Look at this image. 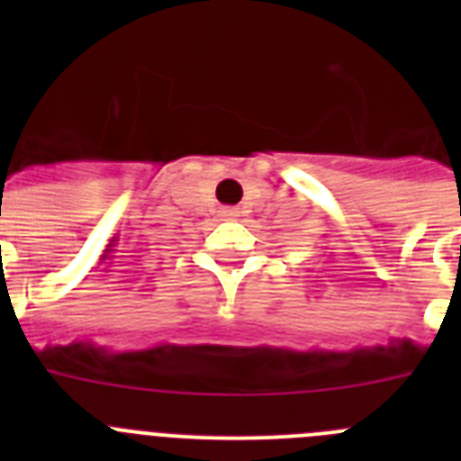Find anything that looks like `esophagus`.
I'll use <instances>...</instances> for the list:
<instances>
[{"instance_id": "obj_1", "label": "esophagus", "mask_w": 461, "mask_h": 461, "mask_svg": "<svg viewBox=\"0 0 461 461\" xmlns=\"http://www.w3.org/2000/svg\"><path fill=\"white\" fill-rule=\"evenodd\" d=\"M223 219H238L240 217V210L238 207H221V212H219Z\"/></svg>"}]
</instances>
